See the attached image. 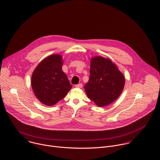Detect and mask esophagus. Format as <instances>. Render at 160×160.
Returning <instances> with one entry per match:
<instances>
[{
    "mask_svg": "<svg viewBox=\"0 0 160 160\" xmlns=\"http://www.w3.org/2000/svg\"><path fill=\"white\" fill-rule=\"evenodd\" d=\"M82 87H83L82 83H78L75 85V87H77V88H82Z\"/></svg>",
    "mask_w": 160,
    "mask_h": 160,
    "instance_id": "34e87169",
    "label": "esophagus"
}]
</instances>
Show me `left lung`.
<instances>
[{
    "instance_id": "left-lung-1",
    "label": "left lung",
    "mask_w": 160,
    "mask_h": 160,
    "mask_svg": "<svg viewBox=\"0 0 160 160\" xmlns=\"http://www.w3.org/2000/svg\"><path fill=\"white\" fill-rule=\"evenodd\" d=\"M125 77L110 59L101 56L91 60L90 78L84 87L88 97L98 107L107 106L121 95Z\"/></svg>"
}]
</instances>
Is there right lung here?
Instances as JSON below:
<instances>
[{
	"mask_svg": "<svg viewBox=\"0 0 160 160\" xmlns=\"http://www.w3.org/2000/svg\"><path fill=\"white\" fill-rule=\"evenodd\" d=\"M62 65L60 55H52L43 60L32 73V90L38 100L45 105H55L72 87L62 71Z\"/></svg>",
	"mask_w": 160,
	"mask_h": 160,
	"instance_id": "1",
	"label": "right lung"
}]
</instances>
